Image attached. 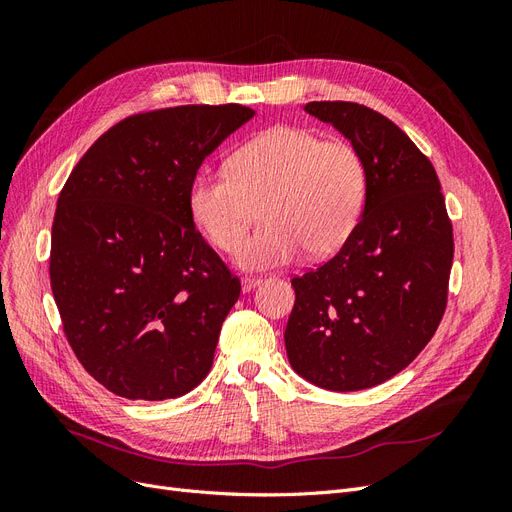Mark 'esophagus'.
<instances>
[{"label":"esophagus","instance_id":"34e87169","mask_svg":"<svg viewBox=\"0 0 512 512\" xmlns=\"http://www.w3.org/2000/svg\"><path fill=\"white\" fill-rule=\"evenodd\" d=\"M262 284V280L260 277H241V288H243V292H250V290H254V288H258Z\"/></svg>","mask_w":512,"mask_h":512}]
</instances>
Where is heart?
<instances>
[{"instance_id": "heart-1", "label": "heart", "mask_w": 512, "mask_h": 512, "mask_svg": "<svg viewBox=\"0 0 512 512\" xmlns=\"http://www.w3.org/2000/svg\"><path fill=\"white\" fill-rule=\"evenodd\" d=\"M228 170L200 168L188 188V213L203 237L235 252L260 203L265 222L237 252L250 271L284 267L303 247L322 258L337 252L361 220L367 173L363 158L344 141L297 126H275L241 145Z\"/></svg>"}]
</instances>
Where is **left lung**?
Wrapping results in <instances>:
<instances>
[{"label":"left lung","instance_id":"left-lung-1","mask_svg":"<svg viewBox=\"0 0 512 512\" xmlns=\"http://www.w3.org/2000/svg\"><path fill=\"white\" fill-rule=\"evenodd\" d=\"M359 151L365 207L322 267L294 277L284 342L301 378L361 391L406 369L436 333L453 265V226L431 162L391 119L354 102H309Z\"/></svg>","mask_w":512,"mask_h":512}]
</instances>
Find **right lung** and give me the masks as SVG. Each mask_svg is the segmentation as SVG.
<instances>
[{
  "mask_svg": "<svg viewBox=\"0 0 512 512\" xmlns=\"http://www.w3.org/2000/svg\"><path fill=\"white\" fill-rule=\"evenodd\" d=\"M254 115L192 104L123 119L59 194L53 297L76 359L119 397L175 399L209 374L241 282L196 230L188 188Z\"/></svg>",
  "mask_w": 512,
  "mask_h": 512,
  "instance_id": "1",
  "label": "right lung"
}]
</instances>
